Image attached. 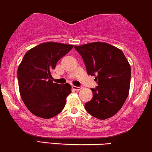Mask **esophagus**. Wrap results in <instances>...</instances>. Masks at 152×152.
I'll use <instances>...</instances> for the list:
<instances>
[{"instance_id":"34e87169","label":"esophagus","mask_w":152,"mask_h":152,"mask_svg":"<svg viewBox=\"0 0 152 152\" xmlns=\"http://www.w3.org/2000/svg\"><path fill=\"white\" fill-rule=\"evenodd\" d=\"M73 88H74L75 90H76V91H79V90H80L81 88H82V86H73Z\"/></svg>"}]
</instances>
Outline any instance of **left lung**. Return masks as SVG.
I'll return each instance as SVG.
<instances>
[{
    "label": "left lung",
    "instance_id": "8db88e82",
    "mask_svg": "<svg viewBox=\"0 0 152 152\" xmlns=\"http://www.w3.org/2000/svg\"><path fill=\"white\" fill-rule=\"evenodd\" d=\"M82 57L88 75L94 76L96 88L93 97L85 103L91 116L105 120L122 108L129 95L131 67L121 49L103 42L75 46Z\"/></svg>",
    "mask_w": 152,
    "mask_h": 152
}]
</instances>
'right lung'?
Wrapping results in <instances>:
<instances>
[{
    "label": "right lung",
    "mask_w": 152,
    "mask_h": 152,
    "mask_svg": "<svg viewBox=\"0 0 152 152\" xmlns=\"http://www.w3.org/2000/svg\"><path fill=\"white\" fill-rule=\"evenodd\" d=\"M72 48V45L47 42L25 54L18 69L19 90L27 109L35 116L49 119L64 109L71 86L54 83L51 71Z\"/></svg>",
    "instance_id": "add662e5"
}]
</instances>
